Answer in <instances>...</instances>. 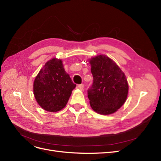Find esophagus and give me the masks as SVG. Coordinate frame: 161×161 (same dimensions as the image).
Masks as SVG:
<instances>
[{
  "label": "esophagus",
  "mask_w": 161,
  "mask_h": 161,
  "mask_svg": "<svg viewBox=\"0 0 161 161\" xmlns=\"http://www.w3.org/2000/svg\"><path fill=\"white\" fill-rule=\"evenodd\" d=\"M76 88H77L78 89H79V90H82V89H83V88H84V85H83V84L78 85L77 86H76Z\"/></svg>",
  "instance_id": "obj_1"
}]
</instances>
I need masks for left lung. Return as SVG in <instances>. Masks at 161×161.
I'll list each match as a JSON object with an SVG mask.
<instances>
[{
  "mask_svg": "<svg viewBox=\"0 0 161 161\" xmlns=\"http://www.w3.org/2000/svg\"><path fill=\"white\" fill-rule=\"evenodd\" d=\"M93 82L88 90L91 108L101 115L115 113L126 101L128 83L120 68L105 55L89 60Z\"/></svg>",
  "mask_w": 161,
  "mask_h": 161,
  "instance_id": "1",
  "label": "left lung"
}]
</instances>
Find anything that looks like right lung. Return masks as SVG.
<instances>
[{
  "instance_id": "obj_1",
  "label": "right lung",
  "mask_w": 161,
  "mask_h": 161,
  "mask_svg": "<svg viewBox=\"0 0 161 161\" xmlns=\"http://www.w3.org/2000/svg\"><path fill=\"white\" fill-rule=\"evenodd\" d=\"M76 87L62 64L54 58L47 61L33 82V94L42 109L50 112L60 111L66 105Z\"/></svg>"
}]
</instances>
